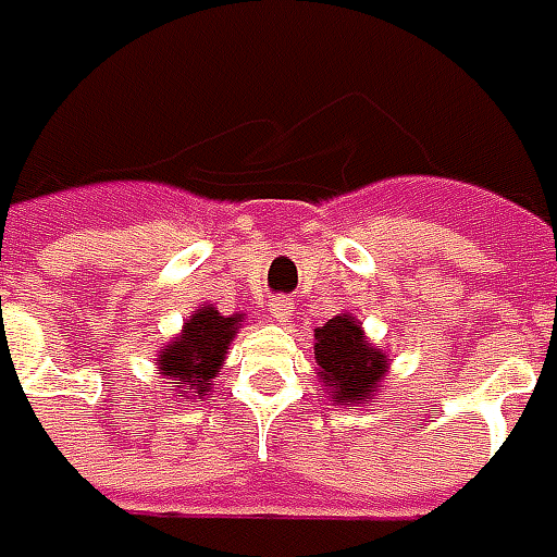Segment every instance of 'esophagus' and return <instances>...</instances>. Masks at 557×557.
<instances>
[{"instance_id":"obj_1","label":"esophagus","mask_w":557,"mask_h":557,"mask_svg":"<svg viewBox=\"0 0 557 557\" xmlns=\"http://www.w3.org/2000/svg\"><path fill=\"white\" fill-rule=\"evenodd\" d=\"M290 311H294V302L287 297H275L270 302V318L278 323H287L290 321Z\"/></svg>"}]
</instances>
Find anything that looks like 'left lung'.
Segmentation results:
<instances>
[{
    "label": "left lung",
    "mask_w": 557,
    "mask_h": 557,
    "mask_svg": "<svg viewBox=\"0 0 557 557\" xmlns=\"http://www.w3.org/2000/svg\"><path fill=\"white\" fill-rule=\"evenodd\" d=\"M314 362L326 398L345 408H366L374 396H381V384L389 372L386 350L369 342L362 323L350 311L335 314L333 321L314 330Z\"/></svg>",
    "instance_id": "obj_1"
}]
</instances>
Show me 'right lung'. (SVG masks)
Masks as SVG:
<instances>
[{
	"instance_id": "obj_1",
	"label": "right lung",
	"mask_w": 557,
	"mask_h": 557,
	"mask_svg": "<svg viewBox=\"0 0 557 557\" xmlns=\"http://www.w3.org/2000/svg\"><path fill=\"white\" fill-rule=\"evenodd\" d=\"M243 321L246 314H222L215 306H200L156 354V372L168 377L180 396L207 398Z\"/></svg>"
}]
</instances>
